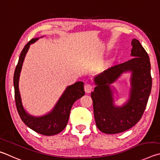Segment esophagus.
Masks as SVG:
<instances>
[{
  "label": "esophagus",
  "mask_w": 160,
  "mask_h": 160,
  "mask_svg": "<svg viewBox=\"0 0 160 160\" xmlns=\"http://www.w3.org/2000/svg\"><path fill=\"white\" fill-rule=\"evenodd\" d=\"M92 89H93V86H92L91 83H86L84 86V90L86 93H91Z\"/></svg>",
  "instance_id": "34e87169"
}]
</instances>
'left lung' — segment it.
Listing matches in <instances>:
<instances>
[{
  "label": "left lung",
  "instance_id": "left-lung-1",
  "mask_svg": "<svg viewBox=\"0 0 160 160\" xmlns=\"http://www.w3.org/2000/svg\"><path fill=\"white\" fill-rule=\"evenodd\" d=\"M131 56L94 78L96 86L91 93L94 117L98 128L107 134L122 133L138 122L143 114L152 88L150 58L138 40L131 41ZM132 72L130 97L122 107L113 104L110 84L124 72Z\"/></svg>",
  "mask_w": 160,
  "mask_h": 160
}]
</instances>
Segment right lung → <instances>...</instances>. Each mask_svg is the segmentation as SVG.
<instances>
[{"mask_svg": "<svg viewBox=\"0 0 160 160\" xmlns=\"http://www.w3.org/2000/svg\"><path fill=\"white\" fill-rule=\"evenodd\" d=\"M38 39V38H32L28 42L22 50L19 58L13 78L15 103L19 117L28 127L43 136H53L60 133L66 127L73 104L76 100L84 96V83L82 82H78L67 86L54 108L47 114L41 117H33L28 114L22 103L19 90V79L24 58L30 45L34 43Z\"/></svg>", "mask_w": 160, "mask_h": 160, "instance_id": "add662e5", "label": "right lung"}]
</instances>
